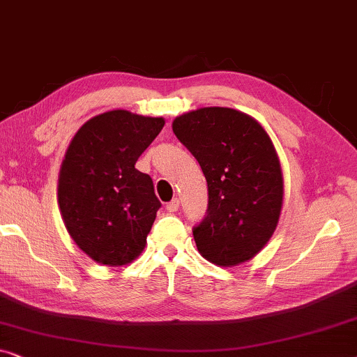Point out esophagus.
Returning a JSON list of instances; mask_svg holds the SVG:
<instances>
[{
  "label": "esophagus",
  "mask_w": 357,
  "mask_h": 357,
  "mask_svg": "<svg viewBox=\"0 0 357 357\" xmlns=\"http://www.w3.org/2000/svg\"><path fill=\"white\" fill-rule=\"evenodd\" d=\"M178 206H180V202L177 198H174L172 202H169L167 204H165V209H167L169 213H175L178 209Z\"/></svg>",
  "instance_id": "obj_1"
}]
</instances>
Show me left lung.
<instances>
[{
  "label": "left lung",
  "mask_w": 357,
  "mask_h": 357,
  "mask_svg": "<svg viewBox=\"0 0 357 357\" xmlns=\"http://www.w3.org/2000/svg\"><path fill=\"white\" fill-rule=\"evenodd\" d=\"M172 130L208 182L206 216L193 227L198 252L219 266L250 260L275 232L284 193L270 136L252 116L227 107L180 115Z\"/></svg>",
  "instance_id": "1"
}]
</instances>
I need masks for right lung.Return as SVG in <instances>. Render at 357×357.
Masks as SVG:
<instances>
[{"mask_svg":"<svg viewBox=\"0 0 357 357\" xmlns=\"http://www.w3.org/2000/svg\"><path fill=\"white\" fill-rule=\"evenodd\" d=\"M164 123L110 110L86 121L68 146L58 204L71 238L97 263L121 266L143 252L160 202L135 164Z\"/></svg>","mask_w":357,"mask_h":357,"instance_id":"obj_1","label":"right lung"}]
</instances>
